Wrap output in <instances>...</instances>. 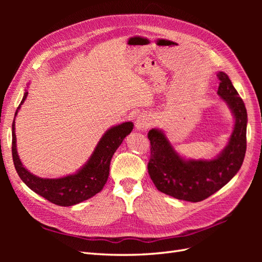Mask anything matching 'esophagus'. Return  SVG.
<instances>
[{
    "mask_svg": "<svg viewBox=\"0 0 262 262\" xmlns=\"http://www.w3.org/2000/svg\"><path fill=\"white\" fill-rule=\"evenodd\" d=\"M150 124V120L149 118L146 115H139L136 119V129L138 131H143L146 130Z\"/></svg>",
    "mask_w": 262,
    "mask_h": 262,
    "instance_id": "34e87169",
    "label": "esophagus"
}]
</instances>
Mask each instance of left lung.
Returning a JSON list of instances; mask_svg holds the SVG:
<instances>
[{
    "mask_svg": "<svg viewBox=\"0 0 262 262\" xmlns=\"http://www.w3.org/2000/svg\"><path fill=\"white\" fill-rule=\"evenodd\" d=\"M217 95L234 118L227 144L211 160L180 155L162 129L147 133L150 141L148 175L161 192L178 200L199 202L223 188L241 169L246 153L247 110L243 99L224 72L217 74Z\"/></svg>",
    "mask_w": 262,
    "mask_h": 262,
    "instance_id": "8db88e82",
    "label": "left lung"
}]
</instances>
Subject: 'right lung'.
Segmentation results:
<instances>
[{
    "label": "right lung",
    "mask_w": 262,
    "mask_h": 262,
    "mask_svg": "<svg viewBox=\"0 0 262 262\" xmlns=\"http://www.w3.org/2000/svg\"><path fill=\"white\" fill-rule=\"evenodd\" d=\"M29 87V84L27 89ZM27 90L24 93L23 99L15 113L12 124V155L15 169L19 178L29 189L41 195L48 201L61 205L71 207L81 203L96 193L100 192L109 176L110 161L121 145L124 138L133 130V122L126 121L109 128L95 146L93 153L87 162L73 173L60 178H41L30 172L23 165L17 153L16 134H15V118H16L21 105L27 98Z\"/></svg>",
    "instance_id": "1"
}]
</instances>
